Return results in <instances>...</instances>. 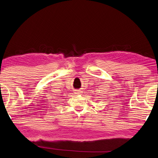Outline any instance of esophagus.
Segmentation results:
<instances>
[{
    "label": "esophagus",
    "mask_w": 158,
    "mask_h": 158,
    "mask_svg": "<svg viewBox=\"0 0 158 158\" xmlns=\"http://www.w3.org/2000/svg\"><path fill=\"white\" fill-rule=\"evenodd\" d=\"M74 91H75V93H76V94H78L80 93V90H74Z\"/></svg>",
    "instance_id": "esophagus-1"
}]
</instances>
